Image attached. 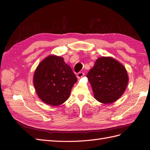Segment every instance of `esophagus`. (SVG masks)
<instances>
[{
	"label": "esophagus",
	"instance_id": "34e87169",
	"mask_svg": "<svg viewBox=\"0 0 150 150\" xmlns=\"http://www.w3.org/2000/svg\"><path fill=\"white\" fill-rule=\"evenodd\" d=\"M84 76V73L83 72H79L77 74V77L78 79H81L82 77H83Z\"/></svg>",
	"mask_w": 150,
	"mask_h": 150
}]
</instances>
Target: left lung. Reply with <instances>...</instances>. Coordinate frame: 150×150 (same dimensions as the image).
Listing matches in <instances>:
<instances>
[{"label": "left lung", "instance_id": "obj_1", "mask_svg": "<svg viewBox=\"0 0 150 150\" xmlns=\"http://www.w3.org/2000/svg\"><path fill=\"white\" fill-rule=\"evenodd\" d=\"M86 77L94 98L105 104L115 103L120 98L129 81L125 66L111 57L98 58Z\"/></svg>", "mask_w": 150, "mask_h": 150}]
</instances>
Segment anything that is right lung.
<instances>
[{
    "label": "right lung",
    "mask_w": 150,
    "mask_h": 150,
    "mask_svg": "<svg viewBox=\"0 0 150 150\" xmlns=\"http://www.w3.org/2000/svg\"><path fill=\"white\" fill-rule=\"evenodd\" d=\"M77 81L72 69L63 57L50 55L37 66L33 74V85L40 99L46 104L57 106L68 99Z\"/></svg>",
    "instance_id": "right-lung-1"
}]
</instances>
